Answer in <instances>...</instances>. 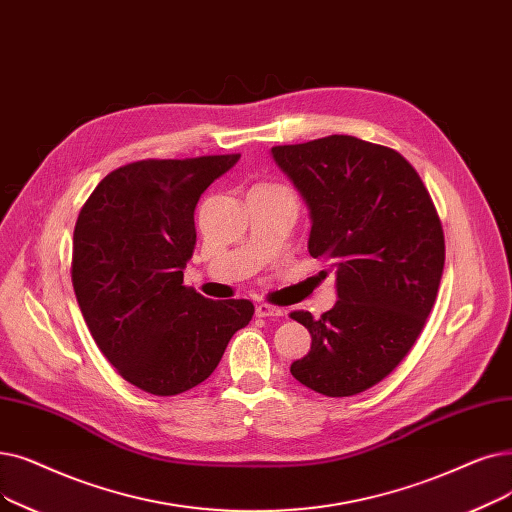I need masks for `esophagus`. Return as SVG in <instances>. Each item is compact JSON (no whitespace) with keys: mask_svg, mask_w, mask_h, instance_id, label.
<instances>
[{"mask_svg":"<svg viewBox=\"0 0 512 512\" xmlns=\"http://www.w3.org/2000/svg\"><path fill=\"white\" fill-rule=\"evenodd\" d=\"M255 314L259 318H278V316H284V309L280 307H274V305H268V303H259L255 307Z\"/></svg>","mask_w":512,"mask_h":512,"instance_id":"34e87169","label":"esophagus"}]
</instances>
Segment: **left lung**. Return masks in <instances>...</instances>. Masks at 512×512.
Returning a JSON list of instances; mask_svg holds the SVG:
<instances>
[{
  "label": "left lung",
  "mask_w": 512,
  "mask_h": 512,
  "mask_svg": "<svg viewBox=\"0 0 512 512\" xmlns=\"http://www.w3.org/2000/svg\"><path fill=\"white\" fill-rule=\"evenodd\" d=\"M309 211V255L335 272L339 301L322 318L293 311L311 335L295 379L328 397L381 383L431 314L446 261L431 196L402 154L353 136L274 146ZM322 272V274H326Z\"/></svg>",
  "instance_id": "8db88e82"
}]
</instances>
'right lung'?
Here are the masks:
<instances>
[{
	"label": "right lung",
	"mask_w": 512,
	"mask_h": 512,
	"mask_svg": "<svg viewBox=\"0 0 512 512\" xmlns=\"http://www.w3.org/2000/svg\"><path fill=\"white\" fill-rule=\"evenodd\" d=\"M240 154L138 161L108 173L73 234V288L87 328L123 379L177 395L209 379L255 307L213 301L184 286L194 209Z\"/></svg>",
	"instance_id": "right-lung-1"
}]
</instances>
